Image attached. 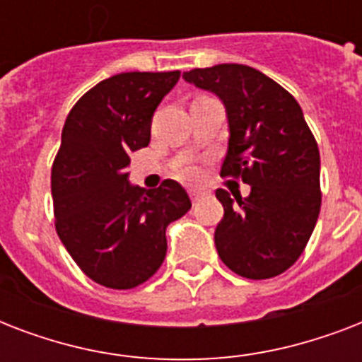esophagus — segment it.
I'll use <instances>...</instances> for the list:
<instances>
[{"mask_svg":"<svg viewBox=\"0 0 362 362\" xmlns=\"http://www.w3.org/2000/svg\"><path fill=\"white\" fill-rule=\"evenodd\" d=\"M189 195H192V201H193V204H195L199 199H201V195H203V193L199 192V189H192V192H189Z\"/></svg>","mask_w":362,"mask_h":362,"instance_id":"34e87169","label":"esophagus"}]
</instances>
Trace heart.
<instances>
[{
    "label": "heart",
    "instance_id": "obj_1",
    "mask_svg": "<svg viewBox=\"0 0 362 362\" xmlns=\"http://www.w3.org/2000/svg\"><path fill=\"white\" fill-rule=\"evenodd\" d=\"M182 176H186V178H192V176H195V169L193 167H184V169L180 170Z\"/></svg>",
    "mask_w": 362,
    "mask_h": 362
}]
</instances>
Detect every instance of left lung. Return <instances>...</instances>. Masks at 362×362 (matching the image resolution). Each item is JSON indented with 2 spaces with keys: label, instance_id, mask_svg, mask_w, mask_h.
Returning <instances> with one entry per match:
<instances>
[{
  "label": "left lung",
  "instance_id": "8db88e82",
  "mask_svg": "<svg viewBox=\"0 0 362 362\" xmlns=\"http://www.w3.org/2000/svg\"><path fill=\"white\" fill-rule=\"evenodd\" d=\"M182 76L220 98L229 124L220 175L252 187L247 197L216 192L223 204L214 233L218 255L235 274L274 278L300 257L321 209L320 150L303 109L247 65L220 64Z\"/></svg>",
  "mask_w": 362,
  "mask_h": 362
}]
</instances>
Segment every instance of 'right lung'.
Here are the masks:
<instances>
[{"label":"right lung","mask_w":362,"mask_h":362,"mask_svg":"<svg viewBox=\"0 0 362 362\" xmlns=\"http://www.w3.org/2000/svg\"><path fill=\"white\" fill-rule=\"evenodd\" d=\"M178 78L180 71L105 78L76 101L62 131L52 165L56 231L82 272L110 289L152 278L167 253V227L192 209L178 182L144 189L127 173Z\"/></svg>","instance_id":"obj_1"}]
</instances>
